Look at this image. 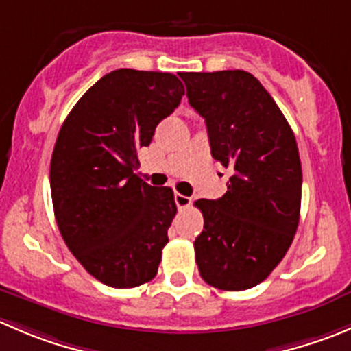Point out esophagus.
<instances>
[{"instance_id": "obj_1", "label": "esophagus", "mask_w": 351, "mask_h": 351, "mask_svg": "<svg viewBox=\"0 0 351 351\" xmlns=\"http://www.w3.org/2000/svg\"><path fill=\"white\" fill-rule=\"evenodd\" d=\"M175 204L178 209H186L192 204V200H190V197L182 195V193H175Z\"/></svg>"}]
</instances>
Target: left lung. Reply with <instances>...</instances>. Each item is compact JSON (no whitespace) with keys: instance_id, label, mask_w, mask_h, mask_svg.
<instances>
[{"instance_id":"8db88e82","label":"left lung","mask_w":351,"mask_h":351,"mask_svg":"<svg viewBox=\"0 0 351 351\" xmlns=\"http://www.w3.org/2000/svg\"><path fill=\"white\" fill-rule=\"evenodd\" d=\"M206 120L210 154L231 169L221 199L197 200L204 230L193 241L199 273L219 290L266 280L290 248L300 221L302 165L287 118L243 70L180 75Z\"/></svg>"}]
</instances>
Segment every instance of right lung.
Instances as JSON below:
<instances>
[{
    "mask_svg": "<svg viewBox=\"0 0 351 351\" xmlns=\"http://www.w3.org/2000/svg\"><path fill=\"white\" fill-rule=\"evenodd\" d=\"M185 94L173 73L104 75L63 121L51 158L54 216L84 269L113 288L156 276L176 214L173 190L142 182L137 152Z\"/></svg>",
    "mask_w": 351,
    "mask_h": 351,
    "instance_id": "obj_1",
    "label": "right lung"
}]
</instances>
